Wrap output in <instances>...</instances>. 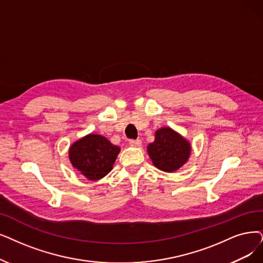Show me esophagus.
Wrapping results in <instances>:
<instances>
[{
    "instance_id": "obj_1",
    "label": "esophagus",
    "mask_w": 263,
    "mask_h": 263,
    "mask_svg": "<svg viewBox=\"0 0 263 263\" xmlns=\"http://www.w3.org/2000/svg\"><path fill=\"white\" fill-rule=\"evenodd\" d=\"M129 144L132 146H140L141 145V140L137 139V140H129Z\"/></svg>"
}]
</instances>
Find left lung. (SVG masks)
<instances>
[{
    "instance_id": "obj_1",
    "label": "left lung",
    "mask_w": 263,
    "mask_h": 263,
    "mask_svg": "<svg viewBox=\"0 0 263 263\" xmlns=\"http://www.w3.org/2000/svg\"><path fill=\"white\" fill-rule=\"evenodd\" d=\"M146 151L157 170L174 173L187 162L192 145L173 128L162 127L155 132V139L148 145Z\"/></svg>"
}]
</instances>
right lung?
I'll return each mask as SVG.
<instances>
[{
  "instance_id": "add662e5",
  "label": "right lung",
  "mask_w": 263,
  "mask_h": 263,
  "mask_svg": "<svg viewBox=\"0 0 263 263\" xmlns=\"http://www.w3.org/2000/svg\"><path fill=\"white\" fill-rule=\"evenodd\" d=\"M120 146L98 134H88L73 142L69 148L71 165L88 180H99L113 168Z\"/></svg>"
}]
</instances>
